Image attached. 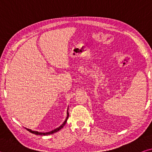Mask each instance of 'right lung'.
<instances>
[{"label":"right lung","instance_id":"obj_1","mask_svg":"<svg viewBox=\"0 0 152 152\" xmlns=\"http://www.w3.org/2000/svg\"><path fill=\"white\" fill-rule=\"evenodd\" d=\"M68 116H69V113H68V110H67V117H66V118L65 121H64V123H63L62 124H61V125L60 126V127H57V128H56L55 129H53V130H52V131H51V132H45V133H43V132H36V131H32L31 129H27V128H25V129H26L28 131V132H29L30 133H33V134H35V135H48L53 134V133H56V132H59V131H60V129H62V128L64 127V126L65 125L66 123L67 122V120H68Z\"/></svg>","mask_w":152,"mask_h":152}]
</instances>
